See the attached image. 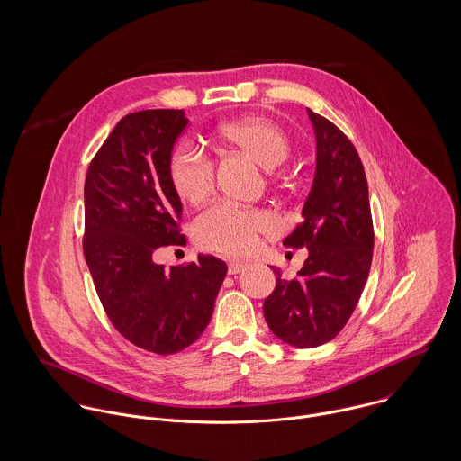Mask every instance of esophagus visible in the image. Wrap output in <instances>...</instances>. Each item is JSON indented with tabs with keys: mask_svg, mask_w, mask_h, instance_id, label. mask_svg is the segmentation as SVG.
I'll use <instances>...</instances> for the list:
<instances>
[{
	"mask_svg": "<svg viewBox=\"0 0 461 461\" xmlns=\"http://www.w3.org/2000/svg\"><path fill=\"white\" fill-rule=\"evenodd\" d=\"M247 267V263L241 261H229V275H238Z\"/></svg>",
	"mask_w": 461,
	"mask_h": 461,
	"instance_id": "esophagus-1",
	"label": "esophagus"
}]
</instances>
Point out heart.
<instances>
[{
	"label": "heart",
	"mask_w": 461,
	"mask_h": 461,
	"mask_svg": "<svg viewBox=\"0 0 461 461\" xmlns=\"http://www.w3.org/2000/svg\"><path fill=\"white\" fill-rule=\"evenodd\" d=\"M212 136L221 147L249 156L266 170L276 168L289 156L287 136L264 117H243L225 122L216 128ZM168 179L177 197L190 205H198L212 192V163L192 145L181 143L168 158ZM275 227L276 220L267 211L221 202L198 216L194 232L198 245L207 250L243 256L254 250L259 234Z\"/></svg>",
	"instance_id": "obj_1"
}]
</instances>
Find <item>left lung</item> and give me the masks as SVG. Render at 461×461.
<instances>
[{
  "label": "left lung",
  "instance_id": "1",
  "mask_svg": "<svg viewBox=\"0 0 461 461\" xmlns=\"http://www.w3.org/2000/svg\"><path fill=\"white\" fill-rule=\"evenodd\" d=\"M316 136V170L303 221L284 240L307 249L298 276L280 278L264 300V318L282 342L316 348L331 340L353 314L369 276L375 232L369 188L357 149L337 126L307 108Z\"/></svg>",
  "mask_w": 461,
  "mask_h": 461
}]
</instances>
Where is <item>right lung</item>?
Returning <instances> with one entry per match:
<instances>
[{"mask_svg":"<svg viewBox=\"0 0 461 461\" xmlns=\"http://www.w3.org/2000/svg\"><path fill=\"white\" fill-rule=\"evenodd\" d=\"M188 124L183 110L126 115L85 181L83 252L101 303L128 340L158 355L197 340L227 275V264L209 254L170 267L152 258L159 247L185 243L168 158Z\"/></svg>","mask_w":461,"mask_h":461,"instance_id":"add662e5","label":"right lung"}]
</instances>
